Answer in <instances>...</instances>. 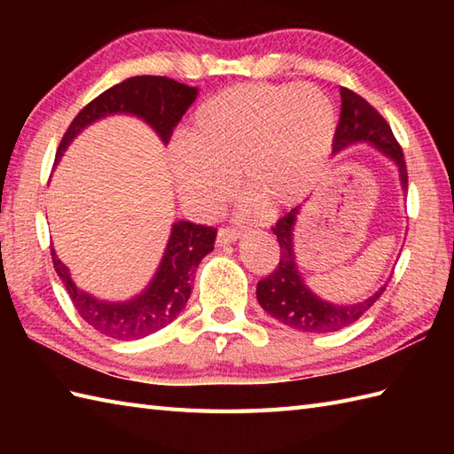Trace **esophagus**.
I'll return each mask as SVG.
<instances>
[{
    "mask_svg": "<svg viewBox=\"0 0 454 454\" xmlns=\"http://www.w3.org/2000/svg\"><path fill=\"white\" fill-rule=\"evenodd\" d=\"M242 236V230L234 228V226H222L220 232H218V246H226V244H232L236 239Z\"/></svg>",
    "mask_w": 454,
    "mask_h": 454,
    "instance_id": "34e87169",
    "label": "esophagus"
}]
</instances>
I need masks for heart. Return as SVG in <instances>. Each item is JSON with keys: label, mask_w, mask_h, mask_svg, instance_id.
<instances>
[{"label": "heart", "mask_w": 454, "mask_h": 454, "mask_svg": "<svg viewBox=\"0 0 454 454\" xmlns=\"http://www.w3.org/2000/svg\"><path fill=\"white\" fill-rule=\"evenodd\" d=\"M337 132L332 99L312 85L242 83L215 95L187 138L169 148L183 200L210 210L239 183L267 210L293 205L310 189Z\"/></svg>", "instance_id": "b5f03b06"}]
</instances>
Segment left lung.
Returning <instances> with one entry per match:
<instances>
[{"label":"left lung","instance_id":"left-lung-1","mask_svg":"<svg viewBox=\"0 0 454 454\" xmlns=\"http://www.w3.org/2000/svg\"><path fill=\"white\" fill-rule=\"evenodd\" d=\"M355 142H371L382 153L396 161L403 191H408V169L402 146L390 129L387 119L359 93L341 88V114L337 124L333 152H340ZM298 208L286 212L271 228L281 247V259L275 271L257 283V301L265 312L275 320L306 333L337 332L355 324L387 291L384 285L379 293L363 302L337 306L324 302L312 294L302 283L293 254V226Z\"/></svg>","mask_w":454,"mask_h":454}]
</instances>
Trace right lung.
<instances>
[{"label": "right lung", "mask_w": 454, "mask_h": 454, "mask_svg": "<svg viewBox=\"0 0 454 454\" xmlns=\"http://www.w3.org/2000/svg\"><path fill=\"white\" fill-rule=\"evenodd\" d=\"M197 98V88L163 78V75H137L114 88L103 91L75 114L70 127L64 132L56 158L62 156L67 144L90 122L111 113H132L152 124L163 142H168L183 114ZM216 228L177 222L171 230V238L161 259L156 277L146 293L130 302L109 304L99 302L93 296L82 293L72 283L70 273L51 247L52 263L58 277L62 278L67 294L78 314L99 333L113 340H140L163 325L171 324L185 308L191 296V283L200 259L215 249Z\"/></svg>", "instance_id": "add662e5"}]
</instances>
